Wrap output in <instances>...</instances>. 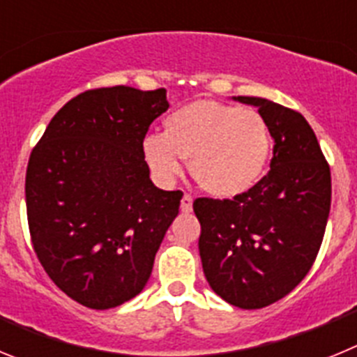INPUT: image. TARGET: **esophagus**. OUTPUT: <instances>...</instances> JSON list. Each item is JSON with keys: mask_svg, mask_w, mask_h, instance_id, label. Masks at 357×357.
Masks as SVG:
<instances>
[{"mask_svg": "<svg viewBox=\"0 0 357 357\" xmlns=\"http://www.w3.org/2000/svg\"><path fill=\"white\" fill-rule=\"evenodd\" d=\"M181 211L182 213H191V211H193V197H191V195H184V197H182Z\"/></svg>", "mask_w": 357, "mask_h": 357, "instance_id": "34e87169", "label": "esophagus"}]
</instances>
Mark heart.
<instances>
[{
  "label": "heart",
  "instance_id": "heart-1",
  "mask_svg": "<svg viewBox=\"0 0 357 357\" xmlns=\"http://www.w3.org/2000/svg\"><path fill=\"white\" fill-rule=\"evenodd\" d=\"M270 155L272 135L257 110L213 100L173 110L164 119V134L143 139V157L159 184L172 185L189 159L191 175L220 198L250 191Z\"/></svg>",
  "mask_w": 357,
  "mask_h": 357
}]
</instances>
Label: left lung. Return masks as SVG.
<instances>
[{
  "mask_svg": "<svg viewBox=\"0 0 357 357\" xmlns=\"http://www.w3.org/2000/svg\"><path fill=\"white\" fill-rule=\"evenodd\" d=\"M257 107L273 137L270 172L232 200L197 198L204 273L216 295L261 309L288 295L313 266L331 211V169L301 112L266 98Z\"/></svg>",
  "mask_w": 357,
  "mask_h": 357,
  "instance_id": "1",
  "label": "left lung"
}]
</instances>
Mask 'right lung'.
Instances as JSON below:
<instances>
[{"mask_svg": "<svg viewBox=\"0 0 357 357\" xmlns=\"http://www.w3.org/2000/svg\"><path fill=\"white\" fill-rule=\"evenodd\" d=\"M169 107L166 89L116 85L62 107L31 151L26 214L33 250L62 291L91 309L139 295L181 191L150 181L143 139Z\"/></svg>", "mask_w": 357, "mask_h": 357, "instance_id": "right-lung-1", "label": "right lung"}]
</instances>
